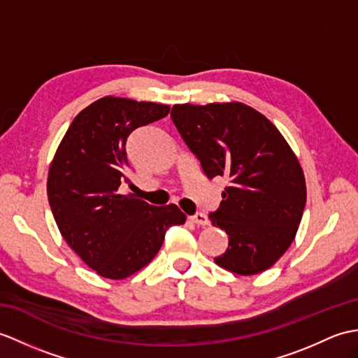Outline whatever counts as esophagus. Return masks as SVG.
<instances>
[{
    "label": "esophagus",
    "instance_id": "esophagus-1",
    "mask_svg": "<svg viewBox=\"0 0 358 358\" xmlns=\"http://www.w3.org/2000/svg\"><path fill=\"white\" fill-rule=\"evenodd\" d=\"M189 220L192 221L194 224H198V226H207V224H209V220H207L206 215L201 213V212H196L194 215H190Z\"/></svg>",
    "mask_w": 358,
    "mask_h": 358
}]
</instances>
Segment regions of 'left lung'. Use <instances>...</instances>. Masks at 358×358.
<instances>
[{
    "instance_id": "8db88e82",
    "label": "left lung",
    "mask_w": 358,
    "mask_h": 358,
    "mask_svg": "<svg viewBox=\"0 0 358 358\" xmlns=\"http://www.w3.org/2000/svg\"><path fill=\"white\" fill-rule=\"evenodd\" d=\"M171 117L204 176L227 180L220 207L209 213L229 236L215 262L243 276L270 268L292 245L306 203L292 148L265 115L244 103L173 105Z\"/></svg>"
}]
</instances>
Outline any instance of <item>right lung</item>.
Masks as SVG:
<instances>
[{"label": "right lung", "instance_id": "obj_1", "mask_svg": "<svg viewBox=\"0 0 358 358\" xmlns=\"http://www.w3.org/2000/svg\"><path fill=\"white\" fill-rule=\"evenodd\" d=\"M168 105L103 97L82 110L48 171L50 209L66 241L88 267L124 279L159 253L166 230L186 221L176 204L151 206L129 182L127 143L132 131L169 114Z\"/></svg>", "mask_w": 358, "mask_h": 358}]
</instances>
